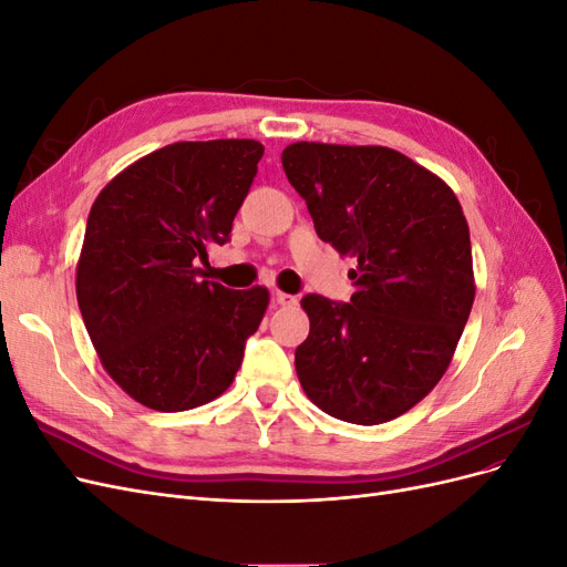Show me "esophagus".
I'll return each mask as SVG.
<instances>
[{
  "label": "esophagus",
  "instance_id": "1",
  "mask_svg": "<svg viewBox=\"0 0 567 567\" xmlns=\"http://www.w3.org/2000/svg\"><path fill=\"white\" fill-rule=\"evenodd\" d=\"M274 300H277V305H281V307H296L298 305V298L290 296V293H284V290H277V293H274Z\"/></svg>",
  "mask_w": 567,
  "mask_h": 567
}]
</instances>
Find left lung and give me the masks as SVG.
<instances>
[{
	"instance_id": "obj_1",
	"label": "left lung",
	"mask_w": 567,
	"mask_h": 567,
	"mask_svg": "<svg viewBox=\"0 0 567 567\" xmlns=\"http://www.w3.org/2000/svg\"><path fill=\"white\" fill-rule=\"evenodd\" d=\"M321 241L357 267L350 302L305 296L300 385L326 414L379 425L431 392L468 321L475 277L450 184L388 146L296 142L281 153Z\"/></svg>"
}]
</instances>
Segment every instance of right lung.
I'll list each match as a JSON object with an SVG mask.
<instances>
[{"label":"right lung","instance_id":"right-lung-1","mask_svg":"<svg viewBox=\"0 0 567 567\" xmlns=\"http://www.w3.org/2000/svg\"><path fill=\"white\" fill-rule=\"evenodd\" d=\"M265 146L177 142L134 161L96 196L75 269L78 305L101 367L134 402L186 411L225 392L269 290L200 281L227 244Z\"/></svg>","mask_w":567,"mask_h":567}]
</instances>
